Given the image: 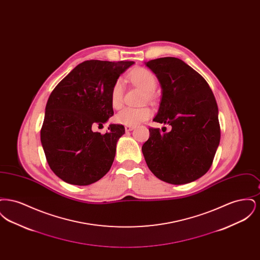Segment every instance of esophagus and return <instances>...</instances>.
I'll return each mask as SVG.
<instances>
[{
	"label": "esophagus",
	"instance_id": "obj_1",
	"mask_svg": "<svg viewBox=\"0 0 260 260\" xmlns=\"http://www.w3.org/2000/svg\"><path fill=\"white\" fill-rule=\"evenodd\" d=\"M136 126L135 125H124V129L125 132H132L133 129H135Z\"/></svg>",
	"mask_w": 260,
	"mask_h": 260
}]
</instances>
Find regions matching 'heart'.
Returning <instances> with one entry per match:
<instances>
[{"instance_id":"b5f03b06","label":"heart","mask_w":260,"mask_h":260,"mask_svg":"<svg viewBox=\"0 0 260 260\" xmlns=\"http://www.w3.org/2000/svg\"><path fill=\"white\" fill-rule=\"evenodd\" d=\"M128 77L131 81L137 87L142 88L147 93V95L153 92L157 87V79L155 75L145 68H136L129 73ZM123 96V81L121 79H117L112 85L109 96L113 108L119 109L122 106ZM151 109L146 106L140 108L125 107L116 114L115 121L118 124L124 125H136L146 121L151 116Z\"/></svg>"}]
</instances>
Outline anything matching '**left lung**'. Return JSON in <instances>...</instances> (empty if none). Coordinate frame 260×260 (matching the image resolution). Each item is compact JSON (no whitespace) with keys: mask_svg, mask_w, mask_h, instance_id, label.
<instances>
[{"mask_svg":"<svg viewBox=\"0 0 260 260\" xmlns=\"http://www.w3.org/2000/svg\"><path fill=\"white\" fill-rule=\"evenodd\" d=\"M161 87L154 122L171 132L149 128L142 153L149 170L165 182L181 185L210 170L220 141L218 108L206 80L185 62L161 57L145 62Z\"/></svg>","mask_w":260,"mask_h":260,"instance_id":"obj_1","label":"left lung"}]
</instances>
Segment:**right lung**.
<instances>
[{
  "label": "right lung",
  "mask_w": 260,
  "mask_h": 260,
  "mask_svg": "<svg viewBox=\"0 0 260 260\" xmlns=\"http://www.w3.org/2000/svg\"><path fill=\"white\" fill-rule=\"evenodd\" d=\"M134 61L87 60L77 65L50 93L41 142L51 171L73 185H89L109 172L124 125L109 124L114 115L110 89Z\"/></svg>",
  "instance_id": "right-lung-1"
}]
</instances>
